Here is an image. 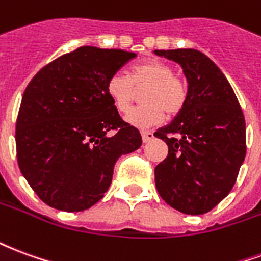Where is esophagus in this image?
Masks as SVG:
<instances>
[{
  "mask_svg": "<svg viewBox=\"0 0 261 261\" xmlns=\"http://www.w3.org/2000/svg\"><path fill=\"white\" fill-rule=\"evenodd\" d=\"M141 137H142V141L148 142L151 141L153 138V133L152 131H141Z\"/></svg>",
  "mask_w": 261,
  "mask_h": 261,
  "instance_id": "esophagus-1",
  "label": "esophagus"
}]
</instances>
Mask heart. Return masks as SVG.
<instances>
[{"mask_svg": "<svg viewBox=\"0 0 261 261\" xmlns=\"http://www.w3.org/2000/svg\"><path fill=\"white\" fill-rule=\"evenodd\" d=\"M147 89L142 93V105L133 109L125 120L137 127H152L165 120V112L169 116L180 113L187 102L186 84L175 76L173 69L162 61L151 60L133 65L130 76L116 72L108 80L106 92L116 109L125 113L137 96V89Z\"/></svg>", "mask_w": 261, "mask_h": 261, "instance_id": "b5f03b06", "label": "heart"}]
</instances>
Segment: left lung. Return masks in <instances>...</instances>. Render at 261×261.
<instances>
[{
	"label": "left lung",
	"instance_id": "8db88e82",
	"mask_svg": "<svg viewBox=\"0 0 261 261\" xmlns=\"http://www.w3.org/2000/svg\"><path fill=\"white\" fill-rule=\"evenodd\" d=\"M183 68L187 102L169 124L153 133L168 144L155 168V185L166 204L189 215L213 210L229 194L246 155L241 105L222 71L194 48L153 50Z\"/></svg>",
	"mask_w": 261,
	"mask_h": 261
}]
</instances>
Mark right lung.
Returning a JSON list of instances; mask_svg holds the SVG:
<instances>
[{
	"mask_svg": "<svg viewBox=\"0 0 261 261\" xmlns=\"http://www.w3.org/2000/svg\"><path fill=\"white\" fill-rule=\"evenodd\" d=\"M134 57L84 46L43 67L26 86L15 131L18 165L50 207L91 208L108 192L116 161L141 147L140 131L123 121L106 92L109 78Z\"/></svg>",
	"mask_w": 261,
	"mask_h": 261,
	"instance_id": "right-lung-1",
	"label": "right lung"
}]
</instances>
